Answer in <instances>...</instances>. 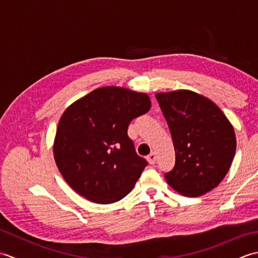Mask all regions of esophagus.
Segmentation results:
<instances>
[{
    "label": "esophagus",
    "instance_id": "34e87169",
    "mask_svg": "<svg viewBox=\"0 0 258 258\" xmlns=\"http://www.w3.org/2000/svg\"><path fill=\"white\" fill-rule=\"evenodd\" d=\"M147 161H149L150 164H155V162H156V155H155L154 152H152L151 154L147 156Z\"/></svg>",
    "mask_w": 258,
    "mask_h": 258
}]
</instances>
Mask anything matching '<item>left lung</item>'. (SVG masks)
Here are the masks:
<instances>
[{
    "mask_svg": "<svg viewBox=\"0 0 258 258\" xmlns=\"http://www.w3.org/2000/svg\"><path fill=\"white\" fill-rule=\"evenodd\" d=\"M155 96L175 150V165L164 174L166 182L179 194L191 197L215 188L236 151L232 124L215 103L195 92L179 90Z\"/></svg>",
    "mask_w": 258,
    "mask_h": 258,
    "instance_id": "8db88e82",
    "label": "left lung"
}]
</instances>
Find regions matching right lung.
I'll list each match as a JSON object with an SVG mask.
<instances>
[{"label": "right lung", "instance_id": "right-lung-1", "mask_svg": "<svg viewBox=\"0 0 258 258\" xmlns=\"http://www.w3.org/2000/svg\"><path fill=\"white\" fill-rule=\"evenodd\" d=\"M151 108L145 93L105 86L70 105L59 118L53 152L67 183L98 204L127 195L147 165L127 128Z\"/></svg>", "mask_w": 258, "mask_h": 258}]
</instances>
